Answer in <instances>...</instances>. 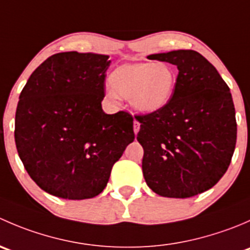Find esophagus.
Instances as JSON below:
<instances>
[{"mask_svg": "<svg viewBox=\"0 0 250 250\" xmlns=\"http://www.w3.org/2000/svg\"><path fill=\"white\" fill-rule=\"evenodd\" d=\"M133 128H134L135 134H138V132H139V129H140V123L138 122L137 120H134V125H133Z\"/></svg>", "mask_w": 250, "mask_h": 250, "instance_id": "esophagus-1", "label": "esophagus"}]
</instances>
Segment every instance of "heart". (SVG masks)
Here are the masks:
<instances>
[{
  "label": "heart",
  "mask_w": 250,
  "mask_h": 250,
  "mask_svg": "<svg viewBox=\"0 0 250 250\" xmlns=\"http://www.w3.org/2000/svg\"><path fill=\"white\" fill-rule=\"evenodd\" d=\"M107 97L130 100L134 109L151 113L161 110L172 98L176 74L167 62H133L115 69L110 76Z\"/></svg>",
  "instance_id": "obj_1"
}]
</instances>
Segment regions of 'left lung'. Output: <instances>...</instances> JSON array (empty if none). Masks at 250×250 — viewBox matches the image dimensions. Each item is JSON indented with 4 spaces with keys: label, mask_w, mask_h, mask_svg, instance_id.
<instances>
[{
    "label": "left lung",
    "mask_w": 250,
    "mask_h": 250,
    "mask_svg": "<svg viewBox=\"0 0 250 250\" xmlns=\"http://www.w3.org/2000/svg\"><path fill=\"white\" fill-rule=\"evenodd\" d=\"M148 59L176 65L170 100L156 112L137 115L144 148L143 174L157 195L188 198L213 188L228 170L237 140L230 88L196 50H173Z\"/></svg>",
    "instance_id": "obj_1"
}]
</instances>
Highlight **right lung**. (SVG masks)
<instances>
[{
	"mask_svg": "<svg viewBox=\"0 0 250 250\" xmlns=\"http://www.w3.org/2000/svg\"><path fill=\"white\" fill-rule=\"evenodd\" d=\"M107 55L64 52L44 60L22 88L14 139L27 174L65 200L99 195L135 135L125 111L102 109Z\"/></svg>",
	"mask_w": 250,
	"mask_h": 250,
	"instance_id": "1",
	"label": "right lung"
}]
</instances>
